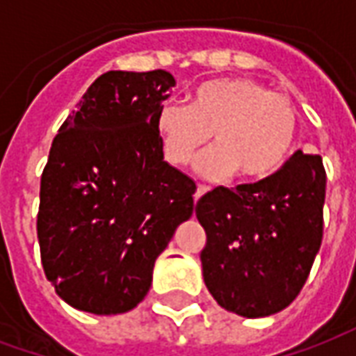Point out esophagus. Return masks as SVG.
<instances>
[{
	"mask_svg": "<svg viewBox=\"0 0 356 356\" xmlns=\"http://www.w3.org/2000/svg\"><path fill=\"white\" fill-rule=\"evenodd\" d=\"M208 193V186H204V185H198L196 186V193H194V200L198 202L204 196V194Z\"/></svg>",
	"mask_w": 356,
	"mask_h": 356,
	"instance_id": "1",
	"label": "esophagus"
}]
</instances>
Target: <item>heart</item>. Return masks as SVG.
I'll list each match as a JSON object with an SVG mask.
<instances>
[{
    "instance_id": "1",
    "label": "heart",
    "mask_w": 356,
    "mask_h": 356,
    "mask_svg": "<svg viewBox=\"0 0 356 356\" xmlns=\"http://www.w3.org/2000/svg\"><path fill=\"white\" fill-rule=\"evenodd\" d=\"M156 127L163 154L173 165H186L213 135L216 147L198 162L208 179H265L282 165L296 140L298 118L284 95L270 93L248 78H221L202 83L188 106L165 102Z\"/></svg>"
}]
</instances>
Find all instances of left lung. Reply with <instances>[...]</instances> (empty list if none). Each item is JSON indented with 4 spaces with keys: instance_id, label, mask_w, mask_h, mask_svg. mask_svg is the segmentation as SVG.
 I'll return each mask as SVG.
<instances>
[{
    "instance_id": "obj_1",
    "label": "left lung",
    "mask_w": 356,
    "mask_h": 356,
    "mask_svg": "<svg viewBox=\"0 0 356 356\" xmlns=\"http://www.w3.org/2000/svg\"><path fill=\"white\" fill-rule=\"evenodd\" d=\"M324 196L322 158L296 152L257 183L217 186L196 202L204 282L219 305L259 318L298 298L321 250Z\"/></svg>"
}]
</instances>
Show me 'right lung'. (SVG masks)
I'll return each mask as SVG.
<instances>
[{"label": "right lung", "mask_w": 356, "mask_h": 356, "mask_svg": "<svg viewBox=\"0 0 356 356\" xmlns=\"http://www.w3.org/2000/svg\"><path fill=\"white\" fill-rule=\"evenodd\" d=\"M165 70H110L89 86L53 139L43 168L38 240L58 298L86 313H125L193 216L196 183L163 162L158 110Z\"/></svg>", "instance_id": "1"}]
</instances>
